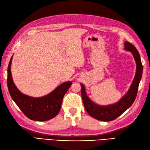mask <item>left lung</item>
Returning a JSON list of instances; mask_svg holds the SVG:
<instances>
[{
	"mask_svg": "<svg viewBox=\"0 0 150 150\" xmlns=\"http://www.w3.org/2000/svg\"><path fill=\"white\" fill-rule=\"evenodd\" d=\"M125 50L132 54L136 63L135 76L126 94L118 102L114 104L102 106L96 104L87 95L85 87L82 83L81 86V94L84 107L91 117L98 120L108 122L116 119L120 115L130 108L136 98L138 87L143 74V65L141 63L139 52L135 46L129 42H125Z\"/></svg>",
	"mask_w": 150,
	"mask_h": 150,
	"instance_id": "1",
	"label": "left lung"
}]
</instances>
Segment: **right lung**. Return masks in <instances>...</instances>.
I'll list each match as a JSON object with an SVG mask.
<instances>
[{"mask_svg":"<svg viewBox=\"0 0 150 150\" xmlns=\"http://www.w3.org/2000/svg\"><path fill=\"white\" fill-rule=\"evenodd\" d=\"M11 57L7 68V87L11 98L26 117L35 121H47L59 113L64 94L72 82H63L49 94L42 97L34 98L23 94L13 82L11 67Z\"/></svg>","mask_w":150,"mask_h":150,"instance_id":"add662e5","label":"right lung"}]
</instances>
